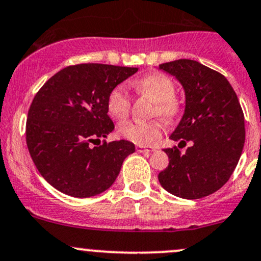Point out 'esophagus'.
I'll list each match as a JSON object with an SVG mask.
<instances>
[{"mask_svg":"<svg viewBox=\"0 0 261 261\" xmlns=\"http://www.w3.org/2000/svg\"><path fill=\"white\" fill-rule=\"evenodd\" d=\"M152 147H144V146H137V152L139 153H149V152H153Z\"/></svg>","mask_w":261,"mask_h":261,"instance_id":"1","label":"esophagus"}]
</instances>
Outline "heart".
Returning <instances> with one entry per match:
<instances>
[{
    "label": "heart",
    "instance_id": "1",
    "mask_svg": "<svg viewBox=\"0 0 261 261\" xmlns=\"http://www.w3.org/2000/svg\"><path fill=\"white\" fill-rule=\"evenodd\" d=\"M136 89L139 93L148 94L153 100H155L154 114L161 115L165 119H173L179 112V106L174 99L176 85L171 76L163 72H154L143 77L136 84ZM107 109L114 119L123 120L129 115L130 96L125 85L120 84L109 93L107 99ZM165 125L161 119H152L147 122L132 120L119 127L120 136L127 141L133 142L138 146H149L150 143L162 136Z\"/></svg>",
    "mask_w": 261,
    "mask_h": 261
}]
</instances>
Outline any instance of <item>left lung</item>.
I'll return each mask as SVG.
<instances>
[{
  "instance_id": "8db88e82",
  "label": "left lung",
  "mask_w": 261,
  "mask_h": 261,
  "mask_svg": "<svg viewBox=\"0 0 261 261\" xmlns=\"http://www.w3.org/2000/svg\"><path fill=\"white\" fill-rule=\"evenodd\" d=\"M176 76L186 94V108L170 138L178 147L166 148L168 167L158 174L161 186L181 198L196 200L221 189L235 170L244 143L245 120L236 93L219 71L189 59L161 64Z\"/></svg>"
}]
</instances>
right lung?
<instances>
[{
	"mask_svg": "<svg viewBox=\"0 0 261 261\" xmlns=\"http://www.w3.org/2000/svg\"><path fill=\"white\" fill-rule=\"evenodd\" d=\"M137 68L77 64L56 72L36 93L26 120V143L41 176L72 197H91L108 190L132 142L103 141L114 129L107 109L109 93Z\"/></svg>",
	"mask_w": 261,
	"mask_h": 261,
	"instance_id": "right-lung-1",
	"label": "right lung"
}]
</instances>
